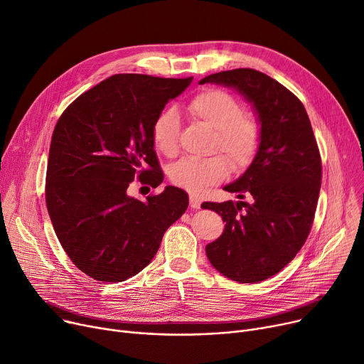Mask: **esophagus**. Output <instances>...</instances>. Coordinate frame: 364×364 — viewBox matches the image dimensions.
<instances>
[{"instance_id":"34e87169","label":"esophagus","mask_w":364,"mask_h":364,"mask_svg":"<svg viewBox=\"0 0 364 364\" xmlns=\"http://www.w3.org/2000/svg\"><path fill=\"white\" fill-rule=\"evenodd\" d=\"M190 206H192L193 209L195 208H199L200 206V199L196 196V195H193V193H190Z\"/></svg>"}]
</instances>
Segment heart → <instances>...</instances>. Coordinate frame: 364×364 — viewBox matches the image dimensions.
I'll use <instances>...</instances> for the list:
<instances>
[{
  "label": "heart",
  "instance_id": "obj_1",
  "mask_svg": "<svg viewBox=\"0 0 364 364\" xmlns=\"http://www.w3.org/2000/svg\"><path fill=\"white\" fill-rule=\"evenodd\" d=\"M193 119L215 131L213 151H223L236 171L251 165L261 143L258 121L245 113L243 105L224 90H203L188 102ZM180 118L174 109H165L153 121L151 141L164 156L178 153ZM228 163L221 155L206 159H181L169 168V180L177 187L198 193L206 186L223 181L228 174Z\"/></svg>",
  "mask_w": 364,
  "mask_h": 364
}]
</instances>
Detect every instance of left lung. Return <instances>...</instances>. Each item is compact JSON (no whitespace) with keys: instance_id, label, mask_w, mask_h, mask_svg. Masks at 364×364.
<instances>
[{"instance_id":"8db88e82","label":"left lung","mask_w":364,"mask_h":364,"mask_svg":"<svg viewBox=\"0 0 364 364\" xmlns=\"http://www.w3.org/2000/svg\"><path fill=\"white\" fill-rule=\"evenodd\" d=\"M235 88L250 102L261 127L257 156L225 192L237 202H205L225 223L206 245V257L225 277L258 283L279 273L311 230L321 186V159L307 110L288 88L255 69L205 76L199 84ZM246 196L250 204L241 199Z\"/></svg>"}]
</instances>
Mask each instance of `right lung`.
Returning <instances> with one entry per match:
<instances>
[{"label":"right lung","instance_id":"obj_1","mask_svg":"<svg viewBox=\"0 0 364 364\" xmlns=\"http://www.w3.org/2000/svg\"><path fill=\"white\" fill-rule=\"evenodd\" d=\"M193 78L118 73L81 94L55 124L46 202L65 252L87 276L124 282L156 255L166 228L188 206L184 190L166 186L146 202L128 196L136 178L164 181L151 125Z\"/></svg>","mask_w":364,"mask_h":364}]
</instances>
